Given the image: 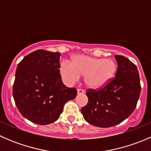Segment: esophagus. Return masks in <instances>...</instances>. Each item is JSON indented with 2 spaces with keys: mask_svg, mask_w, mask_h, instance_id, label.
<instances>
[{
  "mask_svg": "<svg viewBox=\"0 0 151 151\" xmlns=\"http://www.w3.org/2000/svg\"><path fill=\"white\" fill-rule=\"evenodd\" d=\"M85 93V91L83 89H78L77 90V94H83Z\"/></svg>",
  "mask_w": 151,
  "mask_h": 151,
  "instance_id": "1",
  "label": "esophagus"
}]
</instances>
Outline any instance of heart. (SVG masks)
I'll list each match as a JSON object with an SVG mask.
<instances>
[{
    "instance_id": "obj_1",
    "label": "heart",
    "mask_w": 151,
    "mask_h": 151,
    "mask_svg": "<svg viewBox=\"0 0 151 151\" xmlns=\"http://www.w3.org/2000/svg\"><path fill=\"white\" fill-rule=\"evenodd\" d=\"M64 83L73 85L80 76H85V83L93 89H99L109 83L116 71L115 62L109 58H97L85 55H75L71 62L63 60L59 68Z\"/></svg>"
}]
</instances>
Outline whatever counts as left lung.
Returning a JSON list of instances; mask_svg holds the SVG:
<instances>
[{"instance_id":"1","label":"left lung","mask_w":151,"mask_h":151,"mask_svg":"<svg viewBox=\"0 0 151 151\" xmlns=\"http://www.w3.org/2000/svg\"><path fill=\"white\" fill-rule=\"evenodd\" d=\"M114 78L101 89H88V102L81 109L85 120L93 126H116L130 116L136 108L141 91L136 65L124 56L116 55Z\"/></svg>"}]
</instances>
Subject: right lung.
<instances>
[{"label": "right lung", "instance_id": "obj_1", "mask_svg": "<svg viewBox=\"0 0 151 151\" xmlns=\"http://www.w3.org/2000/svg\"><path fill=\"white\" fill-rule=\"evenodd\" d=\"M60 52L38 50L18 63L13 85L15 104L23 117L39 125L57 121L66 101L74 99L77 89L63 83Z\"/></svg>", "mask_w": 151, "mask_h": 151}]
</instances>
